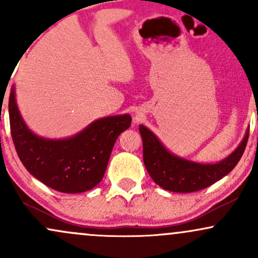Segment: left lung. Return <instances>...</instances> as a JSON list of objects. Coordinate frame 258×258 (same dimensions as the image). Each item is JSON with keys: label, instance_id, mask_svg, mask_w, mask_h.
I'll return each instance as SVG.
<instances>
[{"label": "left lung", "instance_id": "obj_1", "mask_svg": "<svg viewBox=\"0 0 258 258\" xmlns=\"http://www.w3.org/2000/svg\"><path fill=\"white\" fill-rule=\"evenodd\" d=\"M143 139V161L156 184L174 193H191L207 188L223 178L241 159L246 148L248 130L240 146L217 164H198L173 155L146 126H139Z\"/></svg>", "mask_w": 258, "mask_h": 258}]
</instances>
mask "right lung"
<instances>
[{
  "label": "right lung",
  "instance_id": "obj_1",
  "mask_svg": "<svg viewBox=\"0 0 258 258\" xmlns=\"http://www.w3.org/2000/svg\"><path fill=\"white\" fill-rule=\"evenodd\" d=\"M10 123L20 161L35 178L61 193H82L104 176L115 142L131 126L128 114L96 120L74 137L47 139L32 133L20 116L14 86L11 88Z\"/></svg>",
  "mask_w": 258,
  "mask_h": 258
}]
</instances>
